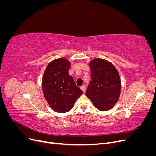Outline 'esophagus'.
Returning <instances> with one entry per match:
<instances>
[{
	"label": "esophagus",
	"mask_w": 156,
	"mask_h": 156,
	"mask_svg": "<svg viewBox=\"0 0 156 156\" xmlns=\"http://www.w3.org/2000/svg\"><path fill=\"white\" fill-rule=\"evenodd\" d=\"M81 89L82 90V91H83V92H85V90H86V88H85V87H84V86H82V87H81Z\"/></svg>",
	"instance_id": "34e87169"
}]
</instances>
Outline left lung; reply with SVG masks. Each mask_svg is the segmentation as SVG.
<instances>
[{
	"instance_id": "obj_1",
	"label": "left lung",
	"mask_w": 156,
	"mask_h": 156,
	"mask_svg": "<svg viewBox=\"0 0 156 156\" xmlns=\"http://www.w3.org/2000/svg\"><path fill=\"white\" fill-rule=\"evenodd\" d=\"M91 81L86 96L98 110L111 109L119 100L121 81L116 68L108 60L96 58L89 63Z\"/></svg>"
}]
</instances>
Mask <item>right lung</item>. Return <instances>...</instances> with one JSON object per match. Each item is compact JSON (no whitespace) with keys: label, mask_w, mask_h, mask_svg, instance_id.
Masks as SVG:
<instances>
[{"label":"right lung","mask_w":156,"mask_h":156,"mask_svg":"<svg viewBox=\"0 0 156 156\" xmlns=\"http://www.w3.org/2000/svg\"><path fill=\"white\" fill-rule=\"evenodd\" d=\"M71 63L64 58L55 59L47 66L42 77V90L52 109L64 113L72 109L83 91L69 75Z\"/></svg>","instance_id":"obj_1"}]
</instances>
